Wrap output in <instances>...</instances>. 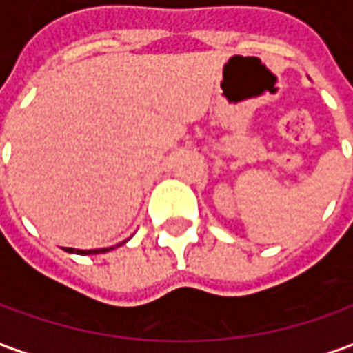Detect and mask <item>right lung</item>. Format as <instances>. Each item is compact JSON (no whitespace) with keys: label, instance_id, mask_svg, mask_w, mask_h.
<instances>
[{"label":"right lung","instance_id":"right-lung-1","mask_svg":"<svg viewBox=\"0 0 353 353\" xmlns=\"http://www.w3.org/2000/svg\"><path fill=\"white\" fill-rule=\"evenodd\" d=\"M67 252L69 254H80V255H90V254H105L109 252V248H101V250H74V248H67Z\"/></svg>","mask_w":353,"mask_h":353}]
</instances>
